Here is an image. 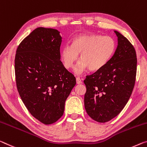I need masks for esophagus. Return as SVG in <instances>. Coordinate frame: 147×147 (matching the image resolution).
<instances>
[{
	"instance_id": "esophagus-1",
	"label": "esophagus",
	"mask_w": 147,
	"mask_h": 147,
	"mask_svg": "<svg viewBox=\"0 0 147 147\" xmlns=\"http://www.w3.org/2000/svg\"><path fill=\"white\" fill-rule=\"evenodd\" d=\"M76 84H82V81L81 80V79L79 78V77H77L76 78Z\"/></svg>"
}]
</instances>
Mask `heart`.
I'll list each match as a JSON object with an SVG mask.
<instances>
[{
    "label": "heart",
    "mask_w": 147,
    "mask_h": 147,
    "mask_svg": "<svg viewBox=\"0 0 147 147\" xmlns=\"http://www.w3.org/2000/svg\"><path fill=\"white\" fill-rule=\"evenodd\" d=\"M116 50L115 40L109 36L100 34H83L76 36L73 44L62 48L61 57L67 69L73 68L80 53V61L74 68V73L80 75L89 69L97 71L111 61Z\"/></svg>",
    "instance_id": "1"
}]
</instances>
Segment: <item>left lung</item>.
<instances>
[{"label": "left lung", "mask_w": 147, "mask_h": 147, "mask_svg": "<svg viewBox=\"0 0 147 147\" xmlns=\"http://www.w3.org/2000/svg\"><path fill=\"white\" fill-rule=\"evenodd\" d=\"M118 45L103 69L86 76L84 107L93 120L104 123L116 117L127 104L134 90L137 72L136 52L132 44L114 31Z\"/></svg>", "instance_id": "obj_1"}]
</instances>
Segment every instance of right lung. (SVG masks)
<instances>
[{"label":"right lung","instance_id":"1","mask_svg":"<svg viewBox=\"0 0 147 147\" xmlns=\"http://www.w3.org/2000/svg\"><path fill=\"white\" fill-rule=\"evenodd\" d=\"M62 37L57 29L38 27L23 39L15 57L17 88L34 118L52 124L63 115L76 78L61 61Z\"/></svg>","mask_w":147,"mask_h":147}]
</instances>
